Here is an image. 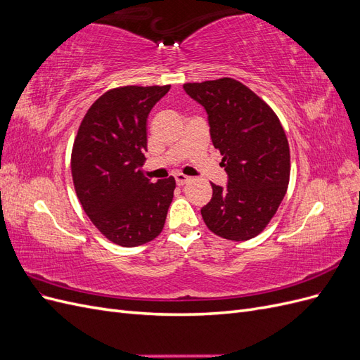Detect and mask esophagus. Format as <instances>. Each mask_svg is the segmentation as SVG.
I'll list each match as a JSON object with an SVG mask.
<instances>
[{
    "label": "esophagus",
    "instance_id": "1",
    "mask_svg": "<svg viewBox=\"0 0 360 360\" xmlns=\"http://www.w3.org/2000/svg\"><path fill=\"white\" fill-rule=\"evenodd\" d=\"M189 180H191V179H189L188 176H184V174H177V176H176L177 186H183V184H186Z\"/></svg>",
    "mask_w": 360,
    "mask_h": 360
}]
</instances>
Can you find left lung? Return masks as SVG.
I'll list each match as a JSON object with an SVG mask.
<instances>
[{
    "mask_svg": "<svg viewBox=\"0 0 360 360\" xmlns=\"http://www.w3.org/2000/svg\"><path fill=\"white\" fill-rule=\"evenodd\" d=\"M209 115L210 136L221 151L228 186L212 183L201 209L207 228L234 242L264 230L284 200L290 181V147L278 115L246 85L221 78L183 85Z\"/></svg>",
    "mask_w": 360,
    "mask_h": 360,
    "instance_id": "left-lung-1",
    "label": "left lung"
}]
</instances>
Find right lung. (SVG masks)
Wrapping results in <instances>:
<instances>
[{"instance_id": "add662e5", "label": "right lung", "mask_w": 360, "mask_h": 360, "mask_svg": "<svg viewBox=\"0 0 360 360\" xmlns=\"http://www.w3.org/2000/svg\"><path fill=\"white\" fill-rule=\"evenodd\" d=\"M171 85L108 90L86 111L72 148L73 186L84 212L108 240L134 248L156 238L176 189L143 172L148 114Z\"/></svg>"}]
</instances>
